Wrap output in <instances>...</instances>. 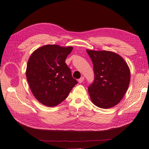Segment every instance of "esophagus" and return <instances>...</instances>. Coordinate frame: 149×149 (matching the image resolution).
I'll list each match as a JSON object with an SVG mask.
<instances>
[{"label": "esophagus", "mask_w": 149, "mask_h": 149, "mask_svg": "<svg viewBox=\"0 0 149 149\" xmlns=\"http://www.w3.org/2000/svg\"><path fill=\"white\" fill-rule=\"evenodd\" d=\"M83 81H84V77H83V76H82V77H81V78H80L78 79V83H82Z\"/></svg>", "instance_id": "obj_1"}]
</instances>
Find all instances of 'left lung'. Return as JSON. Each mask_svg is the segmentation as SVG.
<instances>
[{
    "label": "left lung",
    "instance_id": "obj_1",
    "mask_svg": "<svg viewBox=\"0 0 149 149\" xmlns=\"http://www.w3.org/2000/svg\"><path fill=\"white\" fill-rule=\"evenodd\" d=\"M93 65L95 79L88 88L91 102L101 108H110L120 102L128 90L130 71L118 54L86 49Z\"/></svg>",
    "mask_w": 149,
    "mask_h": 149
}]
</instances>
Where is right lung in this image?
I'll use <instances>...</instances> for the list:
<instances>
[{
	"instance_id": "1",
	"label": "right lung",
	"mask_w": 149,
	"mask_h": 149,
	"mask_svg": "<svg viewBox=\"0 0 149 149\" xmlns=\"http://www.w3.org/2000/svg\"><path fill=\"white\" fill-rule=\"evenodd\" d=\"M72 50L71 46L47 45L34 51L28 60L26 78L31 90L47 107L61 103L77 84L65 63Z\"/></svg>"
}]
</instances>
